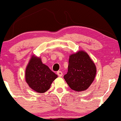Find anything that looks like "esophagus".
<instances>
[{
    "label": "esophagus",
    "mask_w": 121,
    "mask_h": 121,
    "mask_svg": "<svg viewBox=\"0 0 121 121\" xmlns=\"http://www.w3.org/2000/svg\"><path fill=\"white\" fill-rule=\"evenodd\" d=\"M57 74V75L60 77H62V76L63 75V73L61 72V71H58Z\"/></svg>",
    "instance_id": "34e87169"
}]
</instances>
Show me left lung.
Instances as JSON below:
<instances>
[{"mask_svg": "<svg viewBox=\"0 0 121 121\" xmlns=\"http://www.w3.org/2000/svg\"><path fill=\"white\" fill-rule=\"evenodd\" d=\"M96 67L90 56L84 51H79L69 56L68 69L64 78L72 90L83 91L94 82Z\"/></svg>", "mask_w": 121, "mask_h": 121, "instance_id": "1", "label": "left lung"}]
</instances>
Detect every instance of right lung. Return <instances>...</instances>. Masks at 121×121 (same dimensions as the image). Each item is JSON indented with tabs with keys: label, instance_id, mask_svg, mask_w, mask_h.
Listing matches in <instances>:
<instances>
[{
	"label": "right lung",
	"instance_id": "obj_1",
	"mask_svg": "<svg viewBox=\"0 0 121 121\" xmlns=\"http://www.w3.org/2000/svg\"><path fill=\"white\" fill-rule=\"evenodd\" d=\"M57 77L48 66L42 63L40 57L32 56L25 70L26 82L31 89L39 93L45 92Z\"/></svg>",
	"mask_w": 121,
	"mask_h": 121
}]
</instances>
